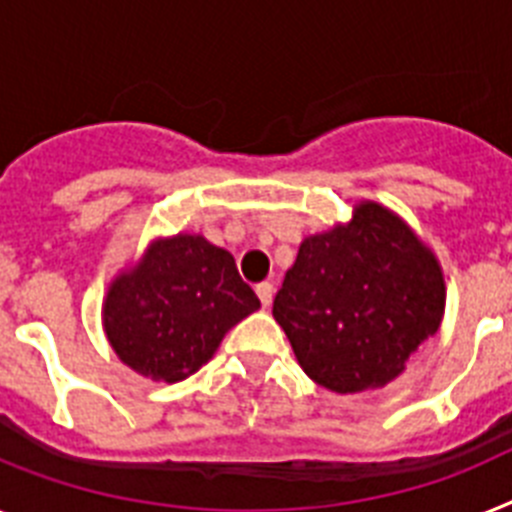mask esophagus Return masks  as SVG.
Listing matches in <instances>:
<instances>
[{
    "instance_id": "34e87169",
    "label": "esophagus",
    "mask_w": 512,
    "mask_h": 512,
    "mask_svg": "<svg viewBox=\"0 0 512 512\" xmlns=\"http://www.w3.org/2000/svg\"><path fill=\"white\" fill-rule=\"evenodd\" d=\"M255 291H257V296H260V304H263V307H270V304H273V283H268V281L257 283Z\"/></svg>"
}]
</instances>
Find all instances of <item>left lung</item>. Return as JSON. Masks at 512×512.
<instances>
[{
  "instance_id": "1",
  "label": "left lung",
  "mask_w": 512,
  "mask_h": 512,
  "mask_svg": "<svg viewBox=\"0 0 512 512\" xmlns=\"http://www.w3.org/2000/svg\"><path fill=\"white\" fill-rule=\"evenodd\" d=\"M445 312L435 252L377 203L349 223L307 236L286 270L273 317L317 385L336 393L382 388L406 369Z\"/></svg>"
}]
</instances>
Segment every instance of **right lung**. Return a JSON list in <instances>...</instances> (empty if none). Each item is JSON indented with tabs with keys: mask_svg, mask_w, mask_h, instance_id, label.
Wrapping results in <instances>:
<instances>
[{
	"mask_svg": "<svg viewBox=\"0 0 512 512\" xmlns=\"http://www.w3.org/2000/svg\"><path fill=\"white\" fill-rule=\"evenodd\" d=\"M257 307L231 252L200 234H176L156 239L111 281L103 330L137 375L179 382L210 362L223 336Z\"/></svg>",
	"mask_w": 512,
	"mask_h": 512,
	"instance_id": "add662e5",
	"label": "right lung"
}]
</instances>
